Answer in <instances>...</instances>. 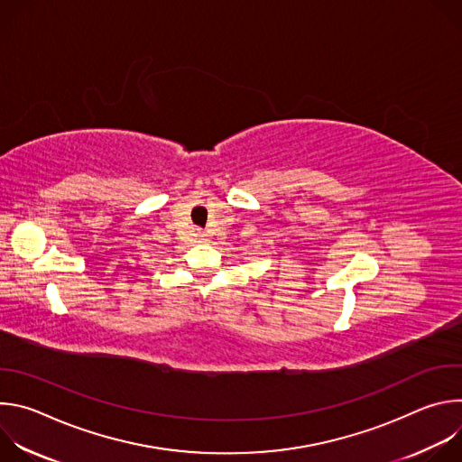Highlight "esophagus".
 <instances>
[{
  "label": "esophagus",
  "instance_id": "obj_1",
  "mask_svg": "<svg viewBox=\"0 0 462 462\" xmlns=\"http://www.w3.org/2000/svg\"><path fill=\"white\" fill-rule=\"evenodd\" d=\"M201 237H203V236H201Z\"/></svg>",
  "mask_w": 462,
  "mask_h": 462
}]
</instances>
